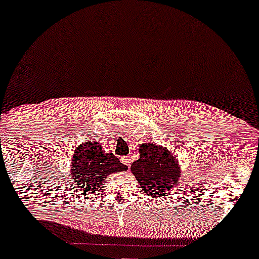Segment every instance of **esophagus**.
<instances>
[{"label":"esophagus","instance_id":"34e87169","mask_svg":"<svg viewBox=\"0 0 259 259\" xmlns=\"http://www.w3.org/2000/svg\"><path fill=\"white\" fill-rule=\"evenodd\" d=\"M120 160H121L122 164H125L127 166L131 165V158L128 157V155H127V157H121V159H120Z\"/></svg>","mask_w":259,"mask_h":259}]
</instances>
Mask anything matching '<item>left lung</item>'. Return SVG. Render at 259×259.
<instances>
[{
    "label": "left lung",
    "instance_id": "8db88e82",
    "mask_svg": "<svg viewBox=\"0 0 259 259\" xmlns=\"http://www.w3.org/2000/svg\"><path fill=\"white\" fill-rule=\"evenodd\" d=\"M139 154L140 158L131 165V172L145 193L159 198L178 185L182 167L172 151L144 143L139 146Z\"/></svg>",
    "mask_w": 259,
    "mask_h": 259
}]
</instances>
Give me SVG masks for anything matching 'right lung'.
<instances>
[{
	"label": "right lung",
	"mask_w": 259,
	"mask_h": 259,
	"mask_svg": "<svg viewBox=\"0 0 259 259\" xmlns=\"http://www.w3.org/2000/svg\"><path fill=\"white\" fill-rule=\"evenodd\" d=\"M70 162V185L75 186L76 193L80 192L84 198L100 189L109 175L127 169L114 154L105 153L95 140L82 141Z\"/></svg>",
	"instance_id": "obj_1"
}]
</instances>
